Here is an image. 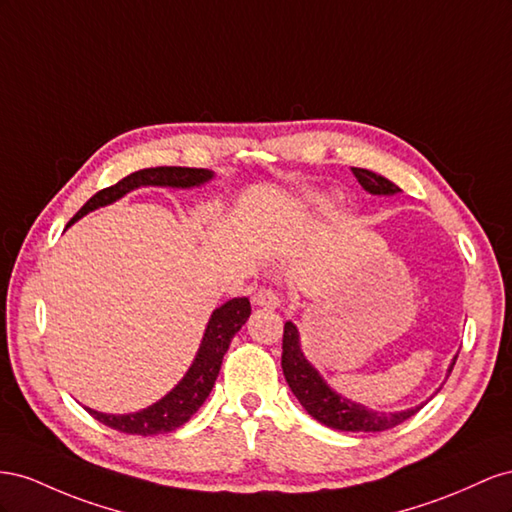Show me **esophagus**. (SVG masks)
Listing matches in <instances>:
<instances>
[{
	"mask_svg": "<svg viewBox=\"0 0 512 512\" xmlns=\"http://www.w3.org/2000/svg\"><path fill=\"white\" fill-rule=\"evenodd\" d=\"M253 302H255L257 306H264V309H276V306L281 304V298L276 296L272 289L261 287V289H257V291H255Z\"/></svg>",
	"mask_w": 512,
	"mask_h": 512,
	"instance_id": "esophagus-1",
	"label": "esophagus"
}]
</instances>
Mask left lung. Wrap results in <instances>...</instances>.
Segmentation results:
<instances>
[{
  "instance_id": "obj_1",
  "label": "left lung",
  "mask_w": 512,
  "mask_h": 512,
  "mask_svg": "<svg viewBox=\"0 0 512 512\" xmlns=\"http://www.w3.org/2000/svg\"><path fill=\"white\" fill-rule=\"evenodd\" d=\"M356 180L362 184L364 191L373 195H394L399 193L401 188L386 180L384 175H377L369 169H358L352 167ZM281 367L283 375L291 392L296 394V399L302 403V407L309 412L321 425L339 429V431H386L401 425L407 418H412L420 407H412V410L405 412H373L362 407L360 403L349 401L345 397H339L321 375L313 369V364L304 358L300 349L298 330L291 321H285L283 328V356H281ZM455 367V362L450 364V369Z\"/></svg>"
}]
</instances>
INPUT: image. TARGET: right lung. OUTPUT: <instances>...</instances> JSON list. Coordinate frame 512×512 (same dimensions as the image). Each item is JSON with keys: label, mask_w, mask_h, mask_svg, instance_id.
Segmentation results:
<instances>
[{"label": "right lung", "mask_w": 512, "mask_h": 512, "mask_svg": "<svg viewBox=\"0 0 512 512\" xmlns=\"http://www.w3.org/2000/svg\"><path fill=\"white\" fill-rule=\"evenodd\" d=\"M210 178H212V171L193 169V167L141 169L126 175V178H122L118 184L98 191L75 216L70 218L68 225L79 221L83 214L92 212L100 206H107V203H113L115 199L124 197L126 193H130L133 188H139V186L191 188V186L208 182ZM248 315H251V302H248V298H231L223 306H218L208 321L206 334H203L201 347L195 362L191 364V369H188L182 382L175 386L167 397L150 405L148 410L124 414V416L102 414V412L90 410V407H85V410L90 412L98 422H102V425H107L120 433H130V435H156V433H169L182 427L186 420H191V416L199 410L203 401L208 399V394L212 392L218 377V371H221L223 356L229 349L233 334L244 326Z\"/></svg>", "instance_id": "add662e5"}]
</instances>
